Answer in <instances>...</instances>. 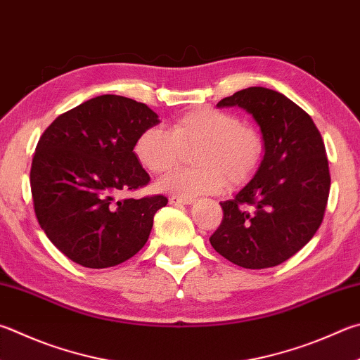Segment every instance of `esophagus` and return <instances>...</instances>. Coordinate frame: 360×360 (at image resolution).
Segmentation results:
<instances>
[{"instance_id":"obj_1","label":"esophagus","mask_w":360,"mask_h":360,"mask_svg":"<svg viewBox=\"0 0 360 360\" xmlns=\"http://www.w3.org/2000/svg\"><path fill=\"white\" fill-rule=\"evenodd\" d=\"M169 205H192L195 201L193 198H187V197H176V195H172V197L168 198Z\"/></svg>"}]
</instances>
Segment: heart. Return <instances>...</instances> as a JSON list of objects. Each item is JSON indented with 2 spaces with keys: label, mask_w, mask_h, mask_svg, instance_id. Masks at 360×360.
<instances>
[{
  "label": "heart",
  "mask_w": 360,
  "mask_h": 360,
  "mask_svg": "<svg viewBox=\"0 0 360 360\" xmlns=\"http://www.w3.org/2000/svg\"><path fill=\"white\" fill-rule=\"evenodd\" d=\"M198 148L193 163L198 168H178L159 181L162 192L193 198L240 186L258 172L266 155L263 132L238 115L217 108L187 112L169 124L153 126L135 141L136 159L151 173H163L178 163L184 149Z\"/></svg>",
  "instance_id": "b5f03b06"
}]
</instances>
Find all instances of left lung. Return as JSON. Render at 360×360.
Wrapping results in <instances>:
<instances>
[{
	"label": "left lung",
	"instance_id": "obj_1",
	"mask_svg": "<svg viewBox=\"0 0 360 360\" xmlns=\"http://www.w3.org/2000/svg\"><path fill=\"white\" fill-rule=\"evenodd\" d=\"M258 122L266 155L233 200L209 240L214 250L245 269H266L296 255L315 236L328 206L330 174L324 141L309 113L277 91L252 86L221 99Z\"/></svg>",
	"mask_w": 360,
	"mask_h": 360
}]
</instances>
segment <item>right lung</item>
I'll use <instances>...</instances> for the list:
<instances>
[{
	"instance_id": "1",
	"label": "right lung",
	"mask_w": 360,
	"mask_h": 360,
	"mask_svg": "<svg viewBox=\"0 0 360 360\" xmlns=\"http://www.w3.org/2000/svg\"><path fill=\"white\" fill-rule=\"evenodd\" d=\"M146 103L97 96L45 129L31 163V193L39 225L74 263L103 269L139 253L167 197L115 200L149 184L134 153L143 130L159 122Z\"/></svg>"
}]
</instances>
